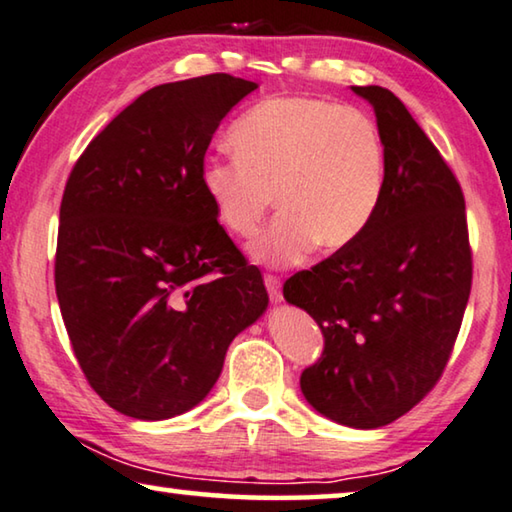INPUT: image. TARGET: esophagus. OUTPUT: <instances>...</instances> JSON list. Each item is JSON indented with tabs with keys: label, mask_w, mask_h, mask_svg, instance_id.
I'll use <instances>...</instances> for the list:
<instances>
[{
	"label": "esophagus",
	"mask_w": 512,
	"mask_h": 512,
	"mask_svg": "<svg viewBox=\"0 0 512 512\" xmlns=\"http://www.w3.org/2000/svg\"><path fill=\"white\" fill-rule=\"evenodd\" d=\"M265 286H267V292H270V299L274 301H281V281H279V276H274V274H265Z\"/></svg>",
	"instance_id": "esophagus-1"
}]
</instances>
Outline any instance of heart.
<instances>
[{
	"instance_id": "b5f03b06",
	"label": "heart",
	"mask_w": 512,
	"mask_h": 512,
	"mask_svg": "<svg viewBox=\"0 0 512 512\" xmlns=\"http://www.w3.org/2000/svg\"><path fill=\"white\" fill-rule=\"evenodd\" d=\"M233 161H208L201 188L231 236L254 238L265 265H290L315 245L340 249L374 220L385 190V145L370 115L320 97H270L229 131Z\"/></svg>"
}]
</instances>
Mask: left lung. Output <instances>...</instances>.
Returning <instances> with one entry per match:
<instances>
[{"label":"left lung","instance_id":"left-lung-1","mask_svg":"<svg viewBox=\"0 0 512 512\" xmlns=\"http://www.w3.org/2000/svg\"><path fill=\"white\" fill-rule=\"evenodd\" d=\"M367 99L385 145V190L374 220L283 286L324 335L322 358L301 372L317 413L351 429H379L429 395L445 372L472 290L465 197L401 99Z\"/></svg>","mask_w":512,"mask_h":512}]
</instances>
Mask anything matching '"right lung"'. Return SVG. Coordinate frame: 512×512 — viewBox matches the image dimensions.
<instances>
[{
  "instance_id": "add662e5",
  "label": "right lung",
  "mask_w": 512,
  "mask_h": 512,
  "mask_svg": "<svg viewBox=\"0 0 512 512\" xmlns=\"http://www.w3.org/2000/svg\"><path fill=\"white\" fill-rule=\"evenodd\" d=\"M256 88L206 74L142 92L65 183L58 306L90 388L117 413L158 422L195 408L265 313L261 270L201 188L213 133Z\"/></svg>"
}]
</instances>
